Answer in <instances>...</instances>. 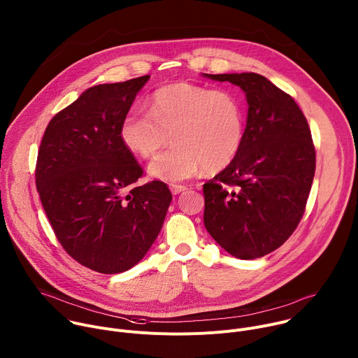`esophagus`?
Listing matches in <instances>:
<instances>
[{
    "instance_id": "1",
    "label": "esophagus",
    "mask_w": 358,
    "mask_h": 358,
    "mask_svg": "<svg viewBox=\"0 0 358 358\" xmlns=\"http://www.w3.org/2000/svg\"><path fill=\"white\" fill-rule=\"evenodd\" d=\"M170 189H171V192H173L174 195H177V194H181V192L187 191V187H185V185H181V184H173V185L170 187Z\"/></svg>"
}]
</instances>
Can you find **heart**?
<instances>
[{
    "instance_id": "b5f03b06",
    "label": "heart",
    "mask_w": 358,
    "mask_h": 358,
    "mask_svg": "<svg viewBox=\"0 0 358 358\" xmlns=\"http://www.w3.org/2000/svg\"><path fill=\"white\" fill-rule=\"evenodd\" d=\"M150 112H129L119 129L133 155L150 159L171 140L173 145L148 166V174L167 182L195 176L202 169L220 171L242 147L245 113L241 100L227 89L173 83L155 92Z\"/></svg>"
}]
</instances>
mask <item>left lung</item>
<instances>
[{"mask_svg":"<svg viewBox=\"0 0 358 358\" xmlns=\"http://www.w3.org/2000/svg\"><path fill=\"white\" fill-rule=\"evenodd\" d=\"M239 86L248 117L235 160L203 184V225L232 257L273 252L299 225L316 170L312 133L293 97L253 72L208 75Z\"/></svg>","mask_w":358,"mask_h":358,"instance_id":"8db88e82","label":"left lung"}]
</instances>
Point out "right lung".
<instances>
[{"instance_id": "right-lung-1", "label": "right lung", "mask_w": 358, "mask_h": 358, "mask_svg": "<svg viewBox=\"0 0 358 358\" xmlns=\"http://www.w3.org/2000/svg\"><path fill=\"white\" fill-rule=\"evenodd\" d=\"M150 75L96 85L49 122L36 160V189L64 249L80 265L120 273L160 234L173 195L167 184L134 185L143 169L119 129Z\"/></svg>"}]
</instances>
